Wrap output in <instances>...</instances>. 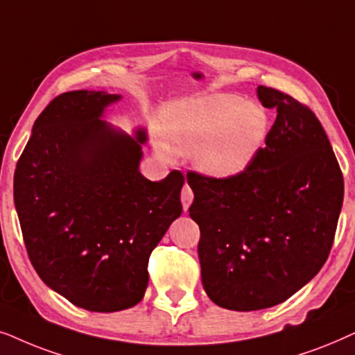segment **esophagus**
<instances>
[{
    "instance_id": "esophagus-1",
    "label": "esophagus",
    "mask_w": 355,
    "mask_h": 355,
    "mask_svg": "<svg viewBox=\"0 0 355 355\" xmlns=\"http://www.w3.org/2000/svg\"><path fill=\"white\" fill-rule=\"evenodd\" d=\"M193 190L188 185H185L183 187V190H182V196H180V200H182V205H183V209L185 211H188V207H190V205L193 202Z\"/></svg>"
}]
</instances>
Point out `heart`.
<instances>
[{
  "label": "heart",
  "instance_id": "obj_1",
  "mask_svg": "<svg viewBox=\"0 0 355 355\" xmlns=\"http://www.w3.org/2000/svg\"><path fill=\"white\" fill-rule=\"evenodd\" d=\"M268 115L235 94L188 98L162 120L164 157L193 153L196 167L214 178H230L250 167L268 136Z\"/></svg>",
  "mask_w": 355,
  "mask_h": 355
}]
</instances>
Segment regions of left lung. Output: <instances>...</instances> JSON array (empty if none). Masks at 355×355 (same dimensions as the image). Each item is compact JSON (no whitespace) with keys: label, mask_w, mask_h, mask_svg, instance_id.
Wrapping results in <instances>:
<instances>
[{"label":"left lung","mask_w":355,"mask_h":355,"mask_svg":"<svg viewBox=\"0 0 355 355\" xmlns=\"http://www.w3.org/2000/svg\"><path fill=\"white\" fill-rule=\"evenodd\" d=\"M277 116L250 167L230 178L190 172V217L200 225L201 281L216 305L269 309L318 274L331 252L344 178L309 107L258 86Z\"/></svg>","instance_id":"1"}]
</instances>
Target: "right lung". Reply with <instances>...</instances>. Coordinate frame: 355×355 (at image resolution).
Listing matches in <instances>:
<instances>
[{"label": "right lung", "mask_w": 355, "mask_h": 355, "mask_svg": "<svg viewBox=\"0 0 355 355\" xmlns=\"http://www.w3.org/2000/svg\"><path fill=\"white\" fill-rule=\"evenodd\" d=\"M121 96L73 91L40 113L14 172V205L32 266L50 289L89 311L143 300L148 263L182 214L185 178L139 172L146 131L101 120Z\"/></svg>", "instance_id": "right-lung-1"}]
</instances>
